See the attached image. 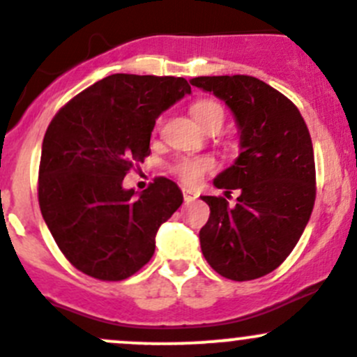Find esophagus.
<instances>
[{
    "mask_svg": "<svg viewBox=\"0 0 357 357\" xmlns=\"http://www.w3.org/2000/svg\"><path fill=\"white\" fill-rule=\"evenodd\" d=\"M182 192H183V199H185L187 203H190V201L197 199V196H199V194H197L196 190L189 189V187H183V189H182Z\"/></svg>",
    "mask_w": 357,
    "mask_h": 357,
    "instance_id": "34e87169",
    "label": "esophagus"
}]
</instances>
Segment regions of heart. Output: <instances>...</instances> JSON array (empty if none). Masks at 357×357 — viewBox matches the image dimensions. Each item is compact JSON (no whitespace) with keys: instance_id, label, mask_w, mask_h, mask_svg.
Here are the masks:
<instances>
[{"instance_id":"heart-1","label":"heart","mask_w":357,"mask_h":357,"mask_svg":"<svg viewBox=\"0 0 357 357\" xmlns=\"http://www.w3.org/2000/svg\"><path fill=\"white\" fill-rule=\"evenodd\" d=\"M190 114L196 119L197 125L203 126L204 130L211 125V123H222L224 121V109L218 102L211 100V98H201V100L194 102L190 105ZM215 168L213 160L210 158H182L175 163L174 170L177 177L182 182L194 185L203 178L206 172H211Z\"/></svg>"}]
</instances>
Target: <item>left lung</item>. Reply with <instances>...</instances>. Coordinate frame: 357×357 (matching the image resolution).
I'll use <instances>...</instances> for the list:
<instances>
[{
  "instance_id": "8db88e82",
  "label": "left lung",
  "mask_w": 357,
  "mask_h": 357,
  "mask_svg": "<svg viewBox=\"0 0 357 357\" xmlns=\"http://www.w3.org/2000/svg\"><path fill=\"white\" fill-rule=\"evenodd\" d=\"M192 86L225 102L236 119L239 156L213 185L225 197L203 196L210 218L201 252L220 276L250 281L273 273L298 243L316 199L309 130L294 102L253 76H199Z\"/></svg>"
}]
</instances>
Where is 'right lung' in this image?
Wrapping results in <instances>:
<instances>
[{"instance_id": "obj_1", "label": "right lung", "mask_w": 357, "mask_h": 357, "mask_svg": "<svg viewBox=\"0 0 357 357\" xmlns=\"http://www.w3.org/2000/svg\"><path fill=\"white\" fill-rule=\"evenodd\" d=\"M190 93L183 77L111 74L67 102L41 147V215L60 252L81 273L121 281L142 269L156 232L183 196L160 177L137 196L123 178L151 154L161 112Z\"/></svg>"}]
</instances>
